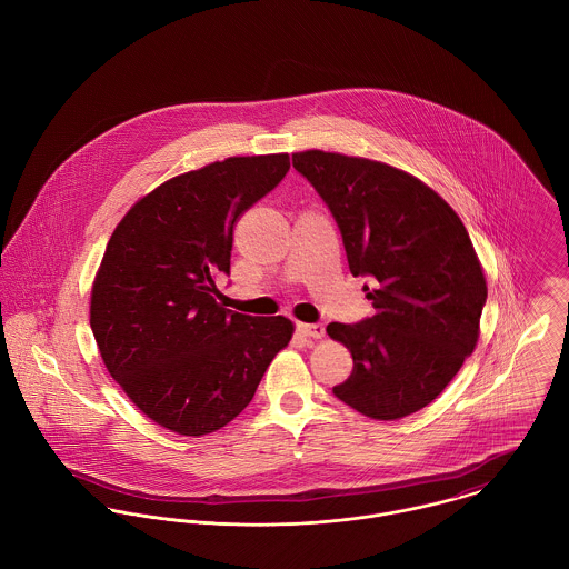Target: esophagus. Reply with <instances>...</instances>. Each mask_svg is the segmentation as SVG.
<instances>
[{
    "label": "esophagus",
    "instance_id": "obj_1",
    "mask_svg": "<svg viewBox=\"0 0 569 569\" xmlns=\"http://www.w3.org/2000/svg\"><path fill=\"white\" fill-rule=\"evenodd\" d=\"M299 332L308 339H323L326 337V328L321 323H299Z\"/></svg>",
    "mask_w": 569,
    "mask_h": 569
}]
</instances>
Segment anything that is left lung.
Instances as JSON below:
<instances>
[{"label": "left lung", "instance_id": "left-lung-1", "mask_svg": "<svg viewBox=\"0 0 569 569\" xmlns=\"http://www.w3.org/2000/svg\"><path fill=\"white\" fill-rule=\"evenodd\" d=\"M341 228L351 274L373 317L330 323L353 358L335 396L371 420H400L431 405L479 339L486 277L468 230L449 202L391 164L306 149L292 153Z\"/></svg>", "mask_w": 569, "mask_h": 569}]
</instances>
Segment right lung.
Here are the masks:
<instances>
[{
	"label": "right lung",
	"instance_id": "right-lung-1",
	"mask_svg": "<svg viewBox=\"0 0 569 569\" xmlns=\"http://www.w3.org/2000/svg\"><path fill=\"white\" fill-rule=\"evenodd\" d=\"M290 169L288 153L232 156L142 196L114 228L90 297L101 358L127 398L171 433L200 438L252 400L295 323L218 303L239 218Z\"/></svg>",
	"mask_w": 569,
	"mask_h": 569
}]
</instances>
